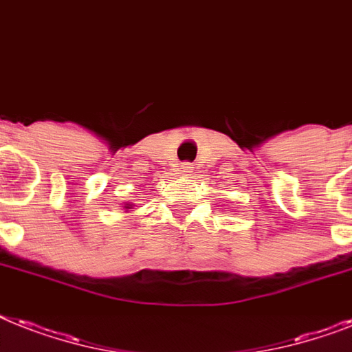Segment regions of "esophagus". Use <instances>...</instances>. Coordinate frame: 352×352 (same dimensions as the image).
Masks as SVG:
<instances>
[{"label":"esophagus","instance_id":"obj_1","mask_svg":"<svg viewBox=\"0 0 352 352\" xmlns=\"http://www.w3.org/2000/svg\"><path fill=\"white\" fill-rule=\"evenodd\" d=\"M181 171L184 173V175H191V171H193V164H190V162H184V164H181Z\"/></svg>","mask_w":352,"mask_h":352}]
</instances>
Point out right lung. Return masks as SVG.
I'll list each match as a JSON object with an SVG mask.
<instances>
[{
	"instance_id": "1",
	"label": "right lung",
	"mask_w": 352,
	"mask_h": 352,
	"mask_svg": "<svg viewBox=\"0 0 352 352\" xmlns=\"http://www.w3.org/2000/svg\"><path fill=\"white\" fill-rule=\"evenodd\" d=\"M126 208H128V210H130V208H131V204H126Z\"/></svg>"
}]
</instances>
